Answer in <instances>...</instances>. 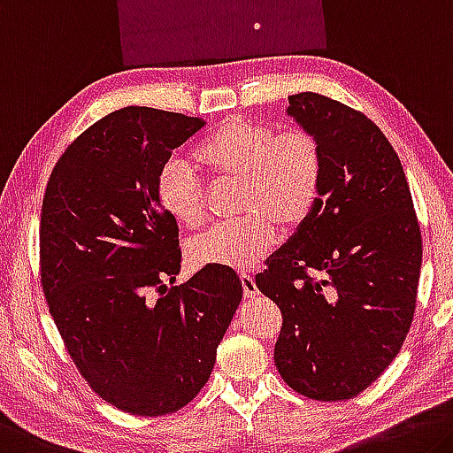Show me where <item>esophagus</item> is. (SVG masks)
Segmentation results:
<instances>
[{"mask_svg": "<svg viewBox=\"0 0 453 453\" xmlns=\"http://www.w3.org/2000/svg\"><path fill=\"white\" fill-rule=\"evenodd\" d=\"M240 280H242L243 296H246V298H256L257 294H260V290H257V286H256V280H254L252 276H250V274H242Z\"/></svg>", "mask_w": 453, "mask_h": 453, "instance_id": "obj_1", "label": "esophagus"}]
</instances>
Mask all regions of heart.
Masks as SVG:
<instances>
[{
    "label": "heart",
    "mask_w": 453,
    "mask_h": 453,
    "mask_svg": "<svg viewBox=\"0 0 453 453\" xmlns=\"http://www.w3.org/2000/svg\"><path fill=\"white\" fill-rule=\"evenodd\" d=\"M193 157L215 177L240 179V213H246L189 240L188 256L196 265L254 268L274 246L278 226L294 232L320 201L322 149L306 128L278 133L268 123L232 117L199 142ZM155 197L179 226L197 227L205 219L203 181L181 159L161 165Z\"/></svg>",
    "instance_id": "obj_1"
}]
</instances>
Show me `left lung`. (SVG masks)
<instances>
[{"instance_id": "left-lung-1", "label": "left lung", "mask_w": 453, "mask_h": 453, "mask_svg": "<svg viewBox=\"0 0 453 453\" xmlns=\"http://www.w3.org/2000/svg\"><path fill=\"white\" fill-rule=\"evenodd\" d=\"M288 114L322 149L320 201L256 276L282 312L274 363L294 391L342 401L377 381L411 326L421 232L391 142L371 119L317 92Z\"/></svg>"}]
</instances>
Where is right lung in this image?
Instances as JSON below:
<instances>
[{
	"label": "right lung",
	"mask_w": 453,
	"mask_h": 453,
	"mask_svg": "<svg viewBox=\"0 0 453 453\" xmlns=\"http://www.w3.org/2000/svg\"><path fill=\"white\" fill-rule=\"evenodd\" d=\"M203 125L149 106L106 114L64 150L42 201L50 314L92 391L131 415L175 413L196 397L242 303L238 274L221 265L165 284L181 250L155 179Z\"/></svg>",
	"instance_id": "obj_1"
}]
</instances>
